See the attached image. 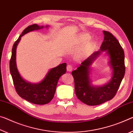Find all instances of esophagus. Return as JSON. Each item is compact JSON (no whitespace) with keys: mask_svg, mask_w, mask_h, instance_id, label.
<instances>
[{"mask_svg":"<svg viewBox=\"0 0 133 133\" xmlns=\"http://www.w3.org/2000/svg\"><path fill=\"white\" fill-rule=\"evenodd\" d=\"M73 70V67L71 66V65H68V66H67V71H71Z\"/></svg>","mask_w":133,"mask_h":133,"instance_id":"obj_1","label":"esophagus"}]
</instances>
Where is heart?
Returning a JSON list of instances; mask_svg holds the SVG:
<instances>
[{
    "label": "heart",
    "instance_id": "obj_1",
    "mask_svg": "<svg viewBox=\"0 0 133 133\" xmlns=\"http://www.w3.org/2000/svg\"><path fill=\"white\" fill-rule=\"evenodd\" d=\"M91 38V35L89 33L83 32L78 35L75 38V44L76 47H80L85 44L82 54H87L95 46V43L94 41H89Z\"/></svg>",
    "mask_w": 133,
    "mask_h": 133
}]
</instances>
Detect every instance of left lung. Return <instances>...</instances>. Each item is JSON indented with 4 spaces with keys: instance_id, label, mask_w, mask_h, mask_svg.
<instances>
[{
    "instance_id": "left-lung-1",
    "label": "left lung",
    "mask_w": 133,
    "mask_h": 133,
    "mask_svg": "<svg viewBox=\"0 0 133 133\" xmlns=\"http://www.w3.org/2000/svg\"><path fill=\"white\" fill-rule=\"evenodd\" d=\"M104 39L99 51L94 52L82 62L71 73L75 79V90L77 98L88 105H98L114 97L125 74L124 52L118 41L112 34L103 31ZM105 51L109 57L108 64L112 70L111 78L102 86L92 85L90 66L94 61Z\"/></svg>"
}]
</instances>
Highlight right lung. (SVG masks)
<instances>
[{
  "instance_id": "1",
  "label": "right lung",
  "mask_w": 133,
  "mask_h": 133,
  "mask_svg": "<svg viewBox=\"0 0 133 133\" xmlns=\"http://www.w3.org/2000/svg\"><path fill=\"white\" fill-rule=\"evenodd\" d=\"M49 27L39 26L33 24L25 28L18 39L14 43L12 50V56L10 60V72L14 83L15 88L18 94L21 98L32 104L37 105L47 104L51 101L55 94L57 82L62 75L66 72V63H62L48 71L43 80L38 83H33L25 80L18 70L16 66V48L21 37L31 31L39 30Z\"/></svg>"
}]
</instances>
